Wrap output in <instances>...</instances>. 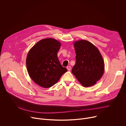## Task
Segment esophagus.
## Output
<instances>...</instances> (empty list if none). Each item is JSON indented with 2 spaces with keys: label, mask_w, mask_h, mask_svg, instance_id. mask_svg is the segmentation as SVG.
Wrapping results in <instances>:
<instances>
[{
  "label": "esophagus",
  "mask_w": 126,
  "mask_h": 126,
  "mask_svg": "<svg viewBox=\"0 0 126 126\" xmlns=\"http://www.w3.org/2000/svg\"><path fill=\"white\" fill-rule=\"evenodd\" d=\"M71 66H67V70H68V71H70L71 70Z\"/></svg>",
  "instance_id": "esophagus-1"
}]
</instances>
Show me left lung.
Returning a JSON list of instances; mask_svg holds the SVG:
<instances>
[{"instance_id": "1", "label": "left lung", "mask_w": 126, "mask_h": 126, "mask_svg": "<svg viewBox=\"0 0 126 126\" xmlns=\"http://www.w3.org/2000/svg\"><path fill=\"white\" fill-rule=\"evenodd\" d=\"M76 63L72 72L84 87L95 85L104 72V62L98 49L87 40L74 43Z\"/></svg>"}]
</instances>
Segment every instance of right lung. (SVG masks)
<instances>
[{
    "label": "right lung",
    "mask_w": 126,
    "mask_h": 126,
    "mask_svg": "<svg viewBox=\"0 0 126 126\" xmlns=\"http://www.w3.org/2000/svg\"><path fill=\"white\" fill-rule=\"evenodd\" d=\"M60 46L61 43L54 39H44L33 46L28 53V73L35 83L43 88L55 85L67 71L57 57Z\"/></svg>",
    "instance_id": "obj_1"
}]
</instances>
